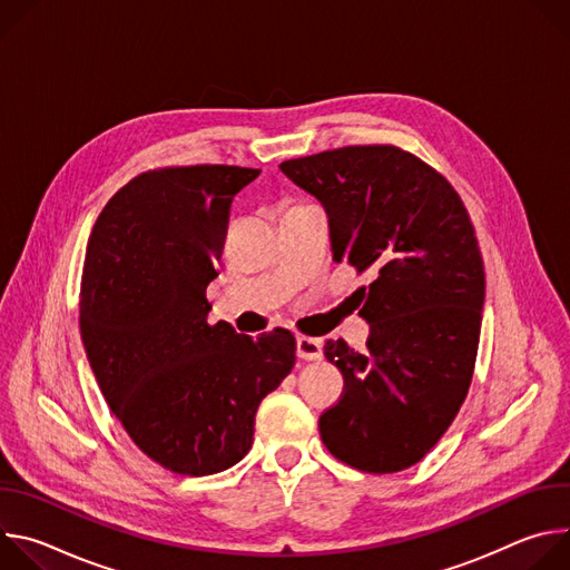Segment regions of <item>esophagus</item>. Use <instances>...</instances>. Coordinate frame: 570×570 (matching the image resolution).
Listing matches in <instances>:
<instances>
[{"instance_id":"1","label":"esophagus","mask_w":570,"mask_h":570,"mask_svg":"<svg viewBox=\"0 0 570 570\" xmlns=\"http://www.w3.org/2000/svg\"><path fill=\"white\" fill-rule=\"evenodd\" d=\"M322 341L308 338V336H297V356L302 361H320L322 358Z\"/></svg>"}]
</instances>
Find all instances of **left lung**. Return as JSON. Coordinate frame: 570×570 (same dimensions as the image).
Here are the masks:
<instances>
[{
	"label": "left lung",
	"mask_w": 570,
	"mask_h": 570,
	"mask_svg": "<svg viewBox=\"0 0 570 570\" xmlns=\"http://www.w3.org/2000/svg\"><path fill=\"white\" fill-rule=\"evenodd\" d=\"M279 169L327 212L334 259L374 277L356 291L367 350L324 345L345 390L320 415V438L354 469H409L446 433L473 376L484 266L466 207L442 174L392 144L343 146Z\"/></svg>",
	"instance_id": "8db88e82"
}]
</instances>
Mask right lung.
I'll return each instance as SVG.
<instances>
[{
    "instance_id": "obj_1",
    "label": "right lung",
    "mask_w": 570,
    "mask_h": 570,
    "mask_svg": "<svg viewBox=\"0 0 570 570\" xmlns=\"http://www.w3.org/2000/svg\"><path fill=\"white\" fill-rule=\"evenodd\" d=\"M262 171L165 167L121 187L97 218L80 282V338L130 440L180 475H209L253 446L255 415L295 365V338L207 322V284L232 198Z\"/></svg>"
}]
</instances>
